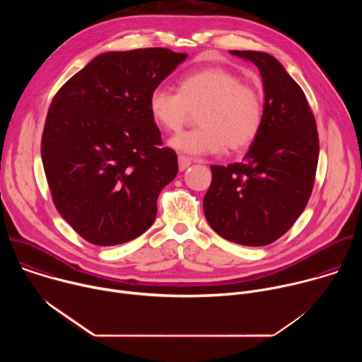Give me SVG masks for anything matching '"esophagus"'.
Here are the masks:
<instances>
[{"mask_svg":"<svg viewBox=\"0 0 362 362\" xmlns=\"http://www.w3.org/2000/svg\"><path fill=\"white\" fill-rule=\"evenodd\" d=\"M190 165H192V159H189L186 156H179V170L180 172H185Z\"/></svg>","mask_w":362,"mask_h":362,"instance_id":"1","label":"esophagus"}]
</instances>
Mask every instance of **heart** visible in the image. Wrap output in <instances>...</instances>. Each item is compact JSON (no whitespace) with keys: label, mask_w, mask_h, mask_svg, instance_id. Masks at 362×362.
<instances>
[{"label":"heart","mask_w":362,"mask_h":362,"mask_svg":"<svg viewBox=\"0 0 362 362\" xmlns=\"http://www.w3.org/2000/svg\"><path fill=\"white\" fill-rule=\"evenodd\" d=\"M148 112L153 122L166 132H179L197 112L199 127L170 140L175 150L193 156L222 153L226 147L242 151L255 141L264 122L259 91L221 66L185 74L177 83V93L153 88Z\"/></svg>","instance_id":"heart-1"}]
</instances>
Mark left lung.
I'll use <instances>...</instances> for the list:
<instances>
[{
    "label": "left lung",
    "instance_id": "left-lung-1",
    "mask_svg": "<svg viewBox=\"0 0 362 362\" xmlns=\"http://www.w3.org/2000/svg\"><path fill=\"white\" fill-rule=\"evenodd\" d=\"M252 62L264 83V122L240 163L211 166L203 212L222 238L245 245L275 242L303 212L320 156L315 117L302 88L262 51L232 49Z\"/></svg>",
    "mask_w": 362,
    "mask_h": 362
}]
</instances>
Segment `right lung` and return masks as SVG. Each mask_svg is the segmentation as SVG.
Segmentation results:
<instances>
[{
  "label": "right lung",
  "mask_w": 362,
  "mask_h": 362,
  "mask_svg": "<svg viewBox=\"0 0 362 362\" xmlns=\"http://www.w3.org/2000/svg\"><path fill=\"white\" fill-rule=\"evenodd\" d=\"M186 57L159 47L109 51L54 95L42 166L57 211L87 242L120 245L156 219L158 197L179 168L162 147L148 95Z\"/></svg>",
  "instance_id": "add662e5"
}]
</instances>
